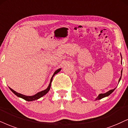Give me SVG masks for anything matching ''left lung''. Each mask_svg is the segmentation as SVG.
<instances>
[{"label": "left lung", "instance_id": "1", "mask_svg": "<svg viewBox=\"0 0 128 128\" xmlns=\"http://www.w3.org/2000/svg\"><path fill=\"white\" fill-rule=\"evenodd\" d=\"M122 71H121V77H122ZM121 77L119 79V82L120 80ZM115 88H114V89H113V90H110V91H108V92H107L106 93H104V94H100V95L98 96L97 98H96V100H100V99L102 98H104V97H107V96H108L110 94H112V93L113 91H114V90H115Z\"/></svg>", "mask_w": 128, "mask_h": 128}]
</instances>
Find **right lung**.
<instances>
[{
    "label": "right lung",
    "instance_id": "right-lung-1",
    "mask_svg": "<svg viewBox=\"0 0 128 128\" xmlns=\"http://www.w3.org/2000/svg\"><path fill=\"white\" fill-rule=\"evenodd\" d=\"M60 70H61V69H58V70H56V71H55V72L54 73V74H53V76L52 77L51 80H50V83L49 86H48V88H47L46 90H44V91H41V92H38L37 94H36V95H34V96H26L22 95V94H20V93H18V92H16V91H15L14 90H12V88H10V90L12 91V92H13L14 93V94H15L16 96H18V97H19L22 98L24 99V100H26V101H28V102H30V101H33V100H37V99L40 98V97H42V96H44L45 94H46L48 92V91H49V90H50V86H51V83H52V80H53V76H54V75H55V74H58V72H59Z\"/></svg>",
    "mask_w": 128,
    "mask_h": 128
}]
</instances>
